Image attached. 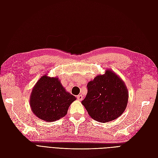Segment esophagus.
I'll list each match as a JSON object with an SVG mask.
<instances>
[{"mask_svg": "<svg viewBox=\"0 0 158 158\" xmlns=\"http://www.w3.org/2000/svg\"><path fill=\"white\" fill-rule=\"evenodd\" d=\"M77 99L79 100V101H82V100L83 99V96H82V95H77Z\"/></svg>", "mask_w": 158, "mask_h": 158, "instance_id": "34e87169", "label": "esophagus"}]
</instances>
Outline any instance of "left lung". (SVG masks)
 I'll return each instance as SVG.
<instances>
[{"label": "left lung", "mask_w": 158, "mask_h": 158, "mask_svg": "<svg viewBox=\"0 0 158 158\" xmlns=\"http://www.w3.org/2000/svg\"><path fill=\"white\" fill-rule=\"evenodd\" d=\"M88 94L82 102L89 116L100 123L114 120L125 111L128 98L123 81L111 70L98 75L87 85Z\"/></svg>", "instance_id": "left-lung-1"}]
</instances>
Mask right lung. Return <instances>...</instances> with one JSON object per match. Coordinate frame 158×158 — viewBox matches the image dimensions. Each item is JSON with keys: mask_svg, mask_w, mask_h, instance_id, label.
Listing matches in <instances>:
<instances>
[{"mask_svg": "<svg viewBox=\"0 0 158 158\" xmlns=\"http://www.w3.org/2000/svg\"><path fill=\"white\" fill-rule=\"evenodd\" d=\"M76 97L65 90L57 78L45 75L37 81L30 96V107L42 120L52 122L64 117Z\"/></svg>", "mask_w": 158, "mask_h": 158, "instance_id": "add662e5", "label": "right lung"}]
</instances>
